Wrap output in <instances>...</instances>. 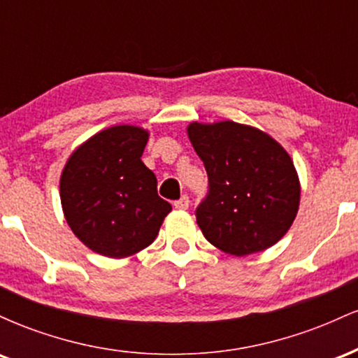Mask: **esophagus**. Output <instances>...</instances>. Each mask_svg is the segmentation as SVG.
I'll list each match as a JSON object with an SVG mask.
<instances>
[{
  "instance_id": "esophagus-1",
  "label": "esophagus",
  "mask_w": 358,
  "mask_h": 358,
  "mask_svg": "<svg viewBox=\"0 0 358 358\" xmlns=\"http://www.w3.org/2000/svg\"><path fill=\"white\" fill-rule=\"evenodd\" d=\"M188 205H190V200H188V196H187V195H183L182 199L176 200V202L173 203V207H175V208H178V210H187Z\"/></svg>"
}]
</instances>
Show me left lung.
Masks as SVG:
<instances>
[{
    "label": "left lung",
    "mask_w": 358,
    "mask_h": 358,
    "mask_svg": "<svg viewBox=\"0 0 358 358\" xmlns=\"http://www.w3.org/2000/svg\"><path fill=\"white\" fill-rule=\"evenodd\" d=\"M187 134L208 175V195L196 208L205 239L236 257L282 239L301 195L285 148L264 131L234 121H193Z\"/></svg>",
    "instance_id": "obj_1"
}]
</instances>
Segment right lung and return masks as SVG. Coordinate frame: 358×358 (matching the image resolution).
I'll return each instance as SVG.
<instances>
[{"instance_id": "right-lung-1", "label": "right lung", "mask_w": 358, "mask_h": 358, "mask_svg": "<svg viewBox=\"0 0 358 358\" xmlns=\"http://www.w3.org/2000/svg\"><path fill=\"white\" fill-rule=\"evenodd\" d=\"M150 131L119 124L102 129L69 156L60 202L69 227L101 256L124 259L151 244L171 205L141 162Z\"/></svg>"}]
</instances>
